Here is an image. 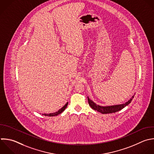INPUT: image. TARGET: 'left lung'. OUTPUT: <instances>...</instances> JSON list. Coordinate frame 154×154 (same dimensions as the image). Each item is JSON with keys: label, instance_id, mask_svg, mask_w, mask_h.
<instances>
[{"label": "left lung", "instance_id": "left-lung-1", "mask_svg": "<svg viewBox=\"0 0 154 154\" xmlns=\"http://www.w3.org/2000/svg\"><path fill=\"white\" fill-rule=\"evenodd\" d=\"M134 97V95H133L131 97V98L128 102H125V103L119 104V105H108V106H102V105H97L96 103H94L92 100L90 99V98L88 97H88V101L89 105L93 109L96 110L97 112H101L102 114H108V113L116 112H117V111L121 110L122 109L125 108L126 106H127L131 102Z\"/></svg>", "mask_w": 154, "mask_h": 154}]
</instances>
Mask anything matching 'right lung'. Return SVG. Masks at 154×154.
Here are the masks:
<instances>
[{
	"mask_svg": "<svg viewBox=\"0 0 154 154\" xmlns=\"http://www.w3.org/2000/svg\"><path fill=\"white\" fill-rule=\"evenodd\" d=\"M67 105H68V102H67L61 109H59L58 111H57V112H54V113H49V114H46V113H45V114H43V115H44V116H50V117L58 116V115H59L60 114L62 113V112L65 110V109L67 108Z\"/></svg>",
	"mask_w": 154,
	"mask_h": 154,
	"instance_id": "obj_1",
	"label": "right lung"
}]
</instances>
